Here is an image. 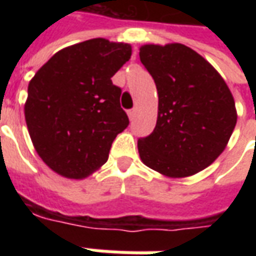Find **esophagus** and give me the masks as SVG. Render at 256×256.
Wrapping results in <instances>:
<instances>
[{
	"instance_id": "34e87169",
	"label": "esophagus",
	"mask_w": 256,
	"mask_h": 256,
	"mask_svg": "<svg viewBox=\"0 0 256 256\" xmlns=\"http://www.w3.org/2000/svg\"><path fill=\"white\" fill-rule=\"evenodd\" d=\"M136 110H130V111L128 112V119H130V120H133L134 119V116H136Z\"/></svg>"
}]
</instances>
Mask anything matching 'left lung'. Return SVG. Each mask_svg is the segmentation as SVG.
I'll list each match as a JSON object with an SVG mask.
<instances>
[{
	"label": "left lung",
	"mask_w": 256,
	"mask_h": 256,
	"mask_svg": "<svg viewBox=\"0 0 256 256\" xmlns=\"http://www.w3.org/2000/svg\"><path fill=\"white\" fill-rule=\"evenodd\" d=\"M140 60L159 96L155 130L138 140L141 160L168 178L198 174L225 150L234 130L230 89L203 56L182 44L142 45Z\"/></svg>",
	"instance_id": "8db88e82"
}]
</instances>
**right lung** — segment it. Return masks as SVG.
<instances>
[{
  "label": "right lung",
  "mask_w": 256,
  "mask_h": 256,
  "mask_svg": "<svg viewBox=\"0 0 256 256\" xmlns=\"http://www.w3.org/2000/svg\"><path fill=\"white\" fill-rule=\"evenodd\" d=\"M132 45L93 38L54 53L28 84L24 118L36 154L58 176L82 180L108 159L128 126L111 78Z\"/></svg>",
  "instance_id": "right-lung-1"
}]
</instances>
